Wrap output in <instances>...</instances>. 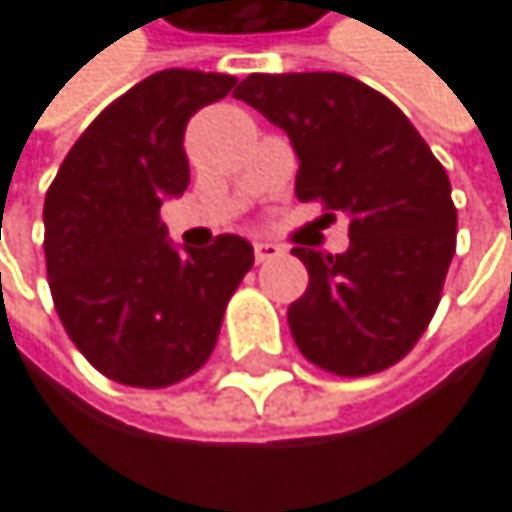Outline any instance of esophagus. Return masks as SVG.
Instances as JSON below:
<instances>
[{
    "label": "esophagus",
    "instance_id": "esophagus-1",
    "mask_svg": "<svg viewBox=\"0 0 512 512\" xmlns=\"http://www.w3.org/2000/svg\"><path fill=\"white\" fill-rule=\"evenodd\" d=\"M279 254H282V245H276V242H254V261L258 264L273 261V258H279Z\"/></svg>",
    "mask_w": 512,
    "mask_h": 512
}]
</instances>
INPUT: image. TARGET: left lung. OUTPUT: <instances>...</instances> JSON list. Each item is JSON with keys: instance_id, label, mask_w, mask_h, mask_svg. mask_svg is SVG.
<instances>
[{"instance_id": "1", "label": "left lung", "mask_w": 512, "mask_h": 512, "mask_svg": "<svg viewBox=\"0 0 512 512\" xmlns=\"http://www.w3.org/2000/svg\"><path fill=\"white\" fill-rule=\"evenodd\" d=\"M236 97L288 134L301 162L298 199L350 221L344 254L291 251L310 273L288 307L294 344L331 375L390 368L430 325L455 258L445 168L408 116L353 76L251 73Z\"/></svg>"}]
</instances>
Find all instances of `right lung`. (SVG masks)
I'll use <instances>...</instances> for the list:
<instances>
[{"instance_id": "obj_1", "label": "right lung", "mask_w": 512, "mask_h": 512, "mask_svg": "<svg viewBox=\"0 0 512 512\" xmlns=\"http://www.w3.org/2000/svg\"><path fill=\"white\" fill-rule=\"evenodd\" d=\"M233 85V76L181 67L147 76L82 131L45 193L54 310L110 381L153 390L199 371L254 264L242 236L178 251L159 221L162 202L190 184V116Z\"/></svg>"}]
</instances>
